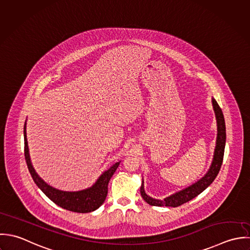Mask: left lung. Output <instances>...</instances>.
Instances as JSON below:
<instances>
[{
  "instance_id": "8db88e82",
  "label": "left lung",
  "mask_w": 250,
  "mask_h": 250,
  "mask_svg": "<svg viewBox=\"0 0 250 250\" xmlns=\"http://www.w3.org/2000/svg\"><path fill=\"white\" fill-rule=\"evenodd\" d=\"M212 106H213L216 123H217V138H216V146H215L214 154H213V160L209 170L194 185L164 200L153 199L150 196H148L144 190V182H142V186L140 188L141 196L148 204H150V206H156V207L165 206V207H174V208L179 207L198 196L200 193L203 192L216 178L223 161L225 142H226V127H225V121H224L222 110L214 99H212Z\"/></svg>"
}]
</instances>
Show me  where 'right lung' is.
Here are the masks:
<instances>
[{
	"label": "right lung",
	"instance_id": "right-lung-1",
	"mask_svg": "<svg viewBox=\"0 0 250 250\" xmlns=\"http://www.w3.org/2000/svg\"><path fill=\"white\" fill-rule=\"evenodd\" d=\"M24 145L25 159L34 182L42 189V191L55 204H57L62 208L74 212H91L99 208L103 204L108 192V183L113 174L115 173V171L117 170L120 162L115 163L111 168L105 171L99 178L98 182L88 189L76 192L61 191L44 183L38 176L31 163L26 135V122L24 125Z\"/></svg>",
	"mask_w": 250,
	"mask_h": 250
}]
</instances>
